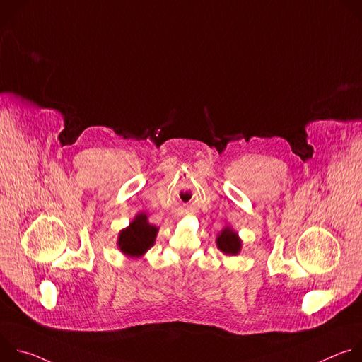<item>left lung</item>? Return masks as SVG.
<instances>
[{"label": "left lung", "instance_id": "left-lung-1", "mask_svg": "<svg viewBox=\"0 0 362 362\" xmlns=\"http://www.w3.org/2000/svg\"><path fill=\"white\" fill-rule=\"evenodd\" d=\"M218 247L226 255H236L240 250V239L238 233L229 228H225L222 233L218 236Z\"/></svg>", "mask_w": 362, "mask_h": 362}]
</instances>
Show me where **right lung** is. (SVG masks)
I'll return each instance as SVG.
<instances>
[{"instance_id": "right-lung-1", "label": "right lung", "mask_w": 362, "mask_h": 362, "mask_svg": "<svg viewBox=\"0 0 362 362\" xmlns=\"http://www.w3.org/2000/svg\"><path fill=\"white\" fill-rule=\"evenodd\" d=\"M158 228L147 222L146 215H137L129 228L120 232L119 247L127 256H141L156 239Z\"/></svg>"}]
</instances>
